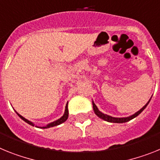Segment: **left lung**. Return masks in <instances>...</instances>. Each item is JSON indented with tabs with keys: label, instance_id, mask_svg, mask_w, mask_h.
<instances>
[{
	"label": "left lung",
	"instance_id": "8db88e82",
	"mask_svg": "<svg viewBox=\"0 0 160 160\" xmlns=\"http://www.w3.org/2000/svg\"><path fill=\"white\" fill-rule=\"evenodd\" d=\"M149 102H150V101L147 102V105H144V106L142 107V108L139 111H138V112H137L136 113H134V115H132V116H130V117H128V118H113V117H110V116H109V115H106V114H104V113H102L101 112H100V111L98 110L97 107L96 106V105L94 104L93 101H92V106H93L94 113H96V115H97V116L99 117L100 118L103 119V120L107 121V122H114V123H123V122H129V121H130L131 119L136 118V117L138 116V115H139L140 113H141L144 110V109H145L146 107H147V105L149 104Z\"/></svg>",
	"mask_w": 160,
	"mask_h": 160
}]
</instances>
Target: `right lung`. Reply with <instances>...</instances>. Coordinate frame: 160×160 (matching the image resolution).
Returning <instances> with one entry per match:
<instances>
[{
	"mask_svg": "<svg viewBox=\"0 0 160 160\" xmlns=\"http://www.w3.org/2000/svg\"><path fill=\"white\" fill-rule=\"evenodd\" d=\"M16 113H17V112H16ZM18 116L20 117V118L22 119V120L25 121V122H26V123H28V124H30V125H31V126H34V124H33L32 122H30V121H28V120H27V119H26V118H23V117H22V116H21V115L18 114ZM68 104H67L66 109H65L64 114H63V116L61 118H59V120L55 121V122H52V123H51V124L47 125V126L42 127V129H47V128H49V127H53V126H58V125H60L61 123H63V122H64L65 121H66L67 119H68Z\"/></svg>",
	"mask_w": 160,
	"mask_h": 160,
	"instance_id": "1",
	"label": "right lung"
}]
</instances>
